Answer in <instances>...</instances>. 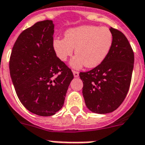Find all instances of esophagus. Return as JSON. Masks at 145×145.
Listing matches in <instances>:
<instances>
[{
	"label": "esophagus",
	"mask_w": 145,
	"mask_h": 145,
	"mask_svg": "<svg viewBox=\"0 0 145 145\" xmlns=\"http://www.w3.org/2000/svg\"><path fill=\"white\" fill-rule=\"evenodd\" d=\"M73 74H74V78H78L79 76V73L78 71H73Z\"/></svg>",
	"instance_id": "obj_1"
}]
</instances>
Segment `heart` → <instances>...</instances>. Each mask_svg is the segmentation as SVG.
<instances>
[{
    "label": "heart",
    "mask_w": 145,
    "mask_h": 145,
    "mask_svg": "<svg viewBox=\"0 0 145 145\" xmlns=\"http://www.w3.org/2000/svg\"><path fill=\"white\" fill-rule=\"evenodd\" d=\"M64 36V38L54 39L53 48L61 61H66L75 49L76 56L70 62V66L74 69L84 65L88 68L99 66L106 59L112 45V34L107 27H74L67 30Z\"/></svg>",
    "instance_id": "heart-1"
}]
</instances>
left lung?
<instances>
[{
	"label": "left lung",
	"mask_w": 145,
	"mask_h": 145,
	"mask_svg": "<svg viewBox=\"0 0 145 145\" xmlns=\"http://www.w3.org/2000/svg\"><path fill=\"white\" fill-rule=\"evenodd\" d=\"M112 45L106 59L94 69L79 74L86 106L99 114L113 112L124 100L131 82L134 56L127 39L110 28Z\"/></svg>",
	"instance_id": "left-lung-1"
}]
</instances>
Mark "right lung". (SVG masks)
<instances>
[{
    "instance_id": "add662e5",
    "label": "right lung",
    "mask_w": 145,
    "mask_h": 145,
    "mask_svg": "<svg viewBox=\"0 0 145 145\" xmlns=\"http://www.w3.org/2000/svg\"><path fill=\"white\" fill-rule=\"evenodd\" d=\"M53 21L36 22L18 37L11 51L9 69L19 100L29 111L41 116L54 115L63 106L71 70L53 48Z\"/></svg>"
}]
</instances>
